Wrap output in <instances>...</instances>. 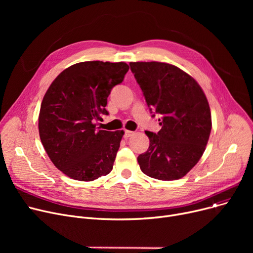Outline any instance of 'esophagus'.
I'll return each instance as SVG.
<instances>
[{"label": "esophagus", "mask_w": 253, "mask_h": 253, "mask_svg": "<svg viewBox=\"0 0 253 253\" xmlns=\"http://www.w3.org/2000/svg\"><path fill=\"white\" fill-rule=\"evenodd\" d=\"M134 133H135V132H134V131H130V130H125V133H124V137L128 138V137H130V136H132V135H134Z\"/></svg>", "instance_id": "esophagus-1"}]
</instances>
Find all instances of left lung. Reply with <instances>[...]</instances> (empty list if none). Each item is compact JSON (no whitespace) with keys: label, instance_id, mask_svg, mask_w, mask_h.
<instances>
[{"label":"left lung","instance_id":"obj_1","mask_svg":"<svg viewBox=\"0 0 253 253\" xmlns=\"http://www.w3.org/2000/svg\"><path fill=\"white\" fill-rule=\"evenodd\" d=\"M161 130L145 131L149 150L137 157L144 174L160 180L183 177L202 157L211 131L208 100L196 80L165 62H130ZM155 117V115H153Z\"/></svg>","mask_w":253,"mask_h":253}]
</instances>
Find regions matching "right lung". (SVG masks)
Instances as JSON below:
<instances>
[{
  "mask_svg": "<svg viewBox=\"0 0 253 253\" xmlns=\"http://www.w3.org/2000/svg\"><path fill=\"white\" fill-rule=\"evenodd\" d=\"M125 62L84 61L61 72L48 88L39 115V133L52 163L69 177L91 181L109 174L124 131L97 130L94 122L122 83Z\"/></svg>",
  "mask_w": 253,
  "mask_h": 253,
  "instance_id": "1",
  "label": "right lung"
}]
</instances>
